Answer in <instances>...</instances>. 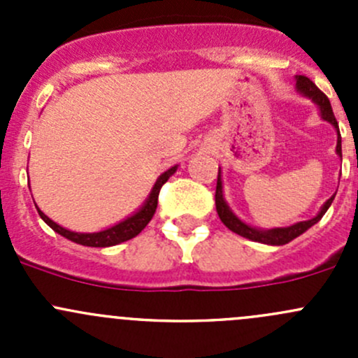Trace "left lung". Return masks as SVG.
Returning a JSON list of instances; mask_svg holds the SVG:
<instances>
[{"mask_svg": "<svg viewBox=\"0 0 358 358\" xmlns=\"http://www.w3.org/2000/svg\"><path fill=\"white\" fill-rule=\"evenodd\" d=\"M296 86H298V90L303 93V95L310 96V99H312L313 102H315L317 106L320 107V114H322V117L326 119V121H329L331 124H333L339 133L338 121H336L333 107H331V102H329V99L326 96V93L320 92V90L315 86V83L310 81L306 76H298V78H296ZM336 152L341 156V136H338V145H336ZM334 196H336V194H334ZM334 196L331 197V199L322 206V209H320V213L315 216V218L308 220V222H299V223H296V225L287 227V229H272V230L252 229V227H249V225H246V223L241 222V220L237 218V216L234 215L232 211H230L225 199H223L222 176H220V173H218V180H216L215 202H216V211H218L220 220H222L223 225H225L227 229H230L232 232L239 234V236L246 237V239L256 241V243L272 244V246H282V244L291 243L292 239H296L298 236H301V234L305 232V230H308L312 225H315V223L319 222V220L322 218L324 215H326V211L329 209V206H331V202H333Z\"/></svg>", "mask_w": 358, "mask_h": 358, "instance_id": "obj_1", "label": "left lung"}]
</instances>
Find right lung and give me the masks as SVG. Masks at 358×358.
Segmentation results:
<instances>
[{
    "instance_id": "right-lung-1",
    "label": "right lung",
    "mask_w": 358,
    "mask_h": 358,
    "mask_svg": "<svg viewBox=\"0 0 358 358\" xmlns=\"http://www.w3.org/2000/svg\"><path fill=\"white\" fill-rule=\"evenodd\" d=\"M175 171H176V166H173V168H169L168 171H164L161 176H159V180L152 189V194H150V197L147 199L145 206H143V208L140 209L136 215L129 216V218L124 220V222L117 223V225L110 227V229H107V230H102V232H96V234L71 232V230L62 229V227L57 225L55 222H52V220H50L45 213L39 211V209H38V213H39V216L45 220V223H48V225L52 227L57 234H60V236H64L66 239L72 241V243H78V244H81V246H92V248L115 246V244L133 239V237H136L143 229H145L147 223L152 220L154 213H156L161 187L168 182V178Z\"/></svg>"
}]
</instances>
